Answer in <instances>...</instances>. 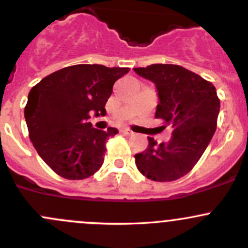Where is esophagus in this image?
I'll return each mask as SVG.
<instances>
[{
    "instance_id": "esophagus-1",
    "label": "esophagus",
    "mask_w": 248,
    "mask_h": 248,
    "mask_svg": "<svg viewBox=\"0 0 248 248\" xmlns=\"http://www.w3.org/2000/svg\"><path fill=\"white\" fill-rule=\"evenodd\" d=\"M121 132L124 134H127V136H132V134H133V132H132L131 129H128V128H122Z\"/></svg>"
}]
</instances>
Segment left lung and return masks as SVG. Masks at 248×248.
Segmentation results:
<instances>
[{"instance_id": "left-lung-1", "label": "left lung", "mask_w": 248, "mask_h": 248, "mask_svg": "<svg viewBox=\"0 0 248 248\" xmlns=\"http://www.w3.org/2000/svg\"><path fill=\"white\" fill-rule=\"evenodd\" d=\"M155 84L158 96L156 119L171 127L169 141L149 139L146 150L137 154V168L147 179L167 182L191 170L211 141L219 114V99L211 82L176 64L156 63L134 68Z\"/></svg>"}]
</instances>
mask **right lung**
<instances>
[{
	"label": "right lung",
	"mask_w": 248,
	"mask_h": 248,
	"mask_svg": "<svg viewBox=\"0 0 248 248\" xmlns=\"http://www.w3.org/2000/svg\"><path fill=\"white\" fill-rule=\"evenodd\" d=\"M128 72L120 67L76 64L54 72L31 89L24 111L30 139L60 176L82 180L102 167L107 140L119 131L93 128L90 115H106L114 82Z\"/></svg>",
	"instance_id": "1"
}]
</instances>
